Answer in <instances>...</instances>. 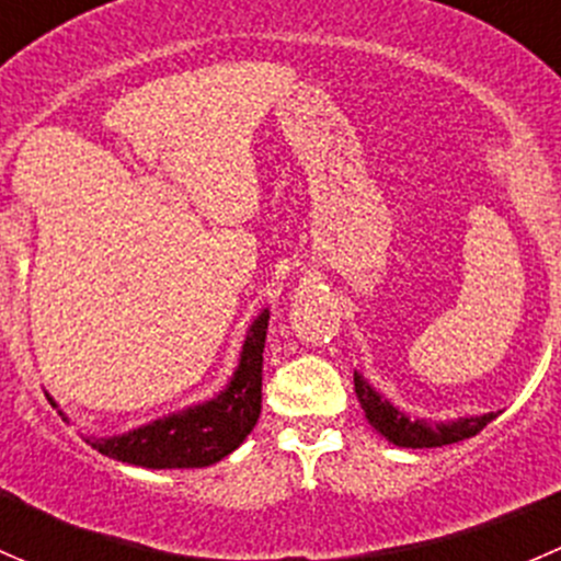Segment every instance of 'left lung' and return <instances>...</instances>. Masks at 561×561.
I'll use <instances>...</instances> for the list:
<instances>
[{"label":"left lung","instance_id":"left-lung-1","mask_svg":"<svg viewBox=\"0 0 561 561\" xmlns=\"http://www.w3.org/2000/svg\"><path fill=\"white\" fill-rule=\"evenodd\" d=\"M355 393H358L360 407L366 412V421L388 439V443L399 445V448H443V445L461 443V439L474 437L483 432L500 412H489V415L478 417H458L448 423H428L423 417H407L404 412L396 410L386 396L377 393L364 377L355 371Z\"/></svg>","mask_w":561,"mask_h":561}]
</instances>
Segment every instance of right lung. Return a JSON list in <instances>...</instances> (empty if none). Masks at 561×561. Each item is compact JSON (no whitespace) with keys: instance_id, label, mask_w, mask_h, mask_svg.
<instances>
[{"instance_id":"1","label":"right lung","mask_w":561,"mask_h":561,"mask_svg":"<svg viewBox=\"0 0 561 561\" xmlns=\"http://www.w3.org/2000/svg\"><path fill=\"white\" fill-rule=\"evenodd\" d=\"M265 331L268 309L249 325L239 366L228 388L214 399L118 437H89L87 443L107 458L149 469H192L222 461L244 443L260 417Z\"/></svg>"}]
</instances>
